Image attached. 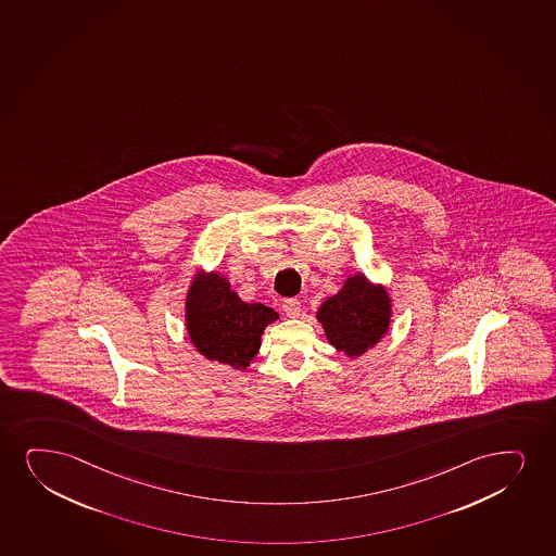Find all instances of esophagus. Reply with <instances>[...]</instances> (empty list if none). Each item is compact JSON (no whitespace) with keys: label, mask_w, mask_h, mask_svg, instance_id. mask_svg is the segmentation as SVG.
Returning <instances> with one entry per match:
<instances>
[{"label":"esophagus","mask_w":556,"mask_h":556,"mask_svg":"<svg viewBox=\"0 0 556 556\" xmlns=\"http://www.w3.org/2000/svg\"><path fill=\"white\" fill-rule=\"evenodd\" d=\"M282 311L290 318H298V316L302 315V303H300V300H287V302L282 303Z\"/></svg>","instance_id":"34e87169"}]
</instances>
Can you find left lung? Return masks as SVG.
Masks as SVG:
<instances>
[{
	"label": "left lung",
	"instance_id": "left-lung-1",
	"mask_svg": "<svg viewBox=\"0 0 556 556\" xmlns=\"http://www.w3.org/2000/svg\"><path fill=\"white\" fill-rule=\"evenodd\" d=\"M393 303L388 287L357 271L344 279L339 292L316 308V320L333 349L344 356H362L384 339L391 326Z\"/></svg>",
	"mask_w": 556,
	"mask_h": 556
}]
</instances>
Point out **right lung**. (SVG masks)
Instances as JSON below:
<instances>
[{
  "instance_id": "obj_1",
  "label": "right lung",
  "mask_w": 556,
  "mask_h": 556,
  "mask_svg": "<svg viewBox=\"0 0 556 556\" xmlns=\"http://www.w3.org/2000/svg\"><path fill=\"white\" fill-rule=\"evenodd\" d=\"M279 320L264 303L241 300L220 271L199 268L186 295L189 341L210 362L248 369L262 344V333Z\"/></svg>"
}]
</instances>
